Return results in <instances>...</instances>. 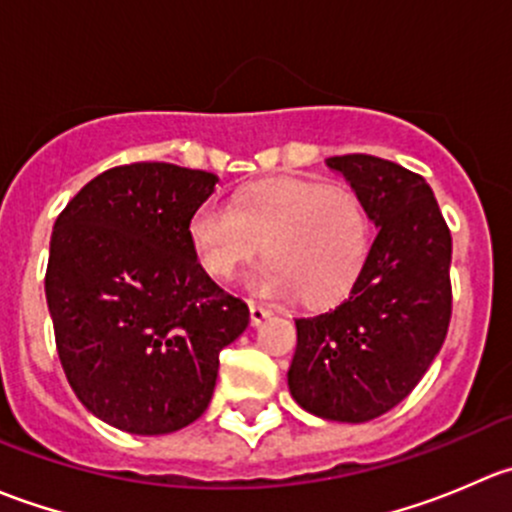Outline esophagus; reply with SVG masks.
<instances>
[{"label":"esophagus","instance_id":"1","mask_svg":"<svg viewBox=\"0 0 512 512\" xmlns=\"http://www.w3.org/2000/svg\"><path fill=\"white\" fill-rule=\"evenodd\" d=\"M270 309L260 307V304H250V324L252 327H260L267 317H270Z\"/></svg>","mask_w":512,"mask_h":512}]
</instances>
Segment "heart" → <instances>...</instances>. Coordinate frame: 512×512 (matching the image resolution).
I'll list each match as a JSON object with an SVG mask.
<instances>
[{
	"mask_svg": "<svg viewBox=\"0 0 512 512\" xmlns=\"http://www.w3.org/2000/svg\"><path fill=\"white\" fill-rule=\"evenodd\" d=\"M188 237L215 280H230L265 245L270 262L245 280L265 299L302 297L329 307L352 292L371 250V220L361 198L317 180H275L237 205L208 200L193 213Z\"/></svg>",
	"mask_w": 512,
	"mask_h": 512,
	"instance_id": "heart-1",
	"label": "heart"
}]
</instances>
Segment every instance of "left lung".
Here are the masks:
<instances>
[{
    "mask_svg": "<svg viewBox=\"0 0 512 512\" xmlns=\"http://www.w3.org/2000/svg\"><path fill=\"white\" fill-rule=\"evenodd\" d=\"M327 165L352 185L379 232L349 297L294 319L287 386L309 414L364 423L401 404L441 352L451 322V232L421 175L364 153Z\"/></svg>",
    "mask_w": 512,
    "mask_h": 512,
    "instance_id": "1",
    "label": "left lung"
}]
</instances>
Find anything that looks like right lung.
Wrapping results in <instances>:
<instances>
[{
    "label": "right lung",
    "mask_w": 512,
    "mask_h": 512,
    "mask_svg": "<svg viewBox=\"0 0 512 512\" xmlns=\"http://www.w3.org/2000/svg\"><path fill=\"white\" fill-rule=\"evenodd\" d=\"M218 180L173 163L121 165L54 223L44 287L61 366L81 404L118 431L163 436L203 416L220 352L250 324L188 237Z\"/></svg>",
    "instance_id": "obj_1"
}]
</instances>
